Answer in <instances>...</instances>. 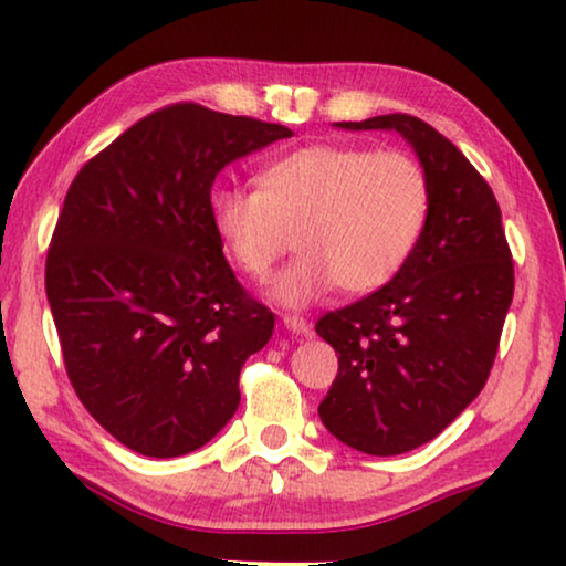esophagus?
<instances>
[{"instance_id": "1", "label": "esophagus", "mask_w": 566, "mask_h": 566, "mask_svg": "<svg viewBox=\"0 0 566 566\" xmlns=\"http://www.w3.org/2000/svg\"><path fill=\"white\" fill-rule=\"evenodd\" d=\"M283 324H285V329L293 332V335H301V337L312 335V324H308V322L304 319V316L285 314V316H283Z\"/></svg>"}]
</instances>
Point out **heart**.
<instances>
[{
    "mask_svg": "<svg viewBox=\"0 0 566 566\" xmlns=\"http://www.w3.org/2000/svg\"><path fill=\"white\" fill-rule=\"evenodd\" d=\"M430 180L405 151L312 144L270 161L260 190L211 192V223L231 262L265 281L293 247L301 258L275 277L270 298L304 308L337 285L363 296L391 283L420 244Z\"/></svg>",
    "mask_w": 566,
    "mask_h": 566,
    "instance_id": "obj_1",
    "label": "heart"
}]
</instances>
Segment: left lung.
Listing matches in <instances>:
<instances>
[{
  "label": "left lung",
  "mask_w": 566,
  "mask_h": 566,
  "mask_svg": "<svg viewBox=\"0 0 566 566\" xmlns=\"http://www.w3.org/2000/svg\"><path fill=\"white\" fill-rule=\"evenodd\" d=\"M345 130H397L430 180V216L401 273L316 322L339 353L319 405L332 436L368 455H399L440 436L484 389L513 301V254L494 192L471 161L415 115Z\"/></svg>",
  "instance_id": "1"
}]
</instances>
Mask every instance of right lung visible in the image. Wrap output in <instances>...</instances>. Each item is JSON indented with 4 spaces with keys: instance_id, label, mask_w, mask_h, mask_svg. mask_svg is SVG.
Returning <instances> with one entry per match:
<instances>
[{
    "instance_id": "right-lung-1",
    "label": "right lung",
    "mask_w": 566,
    "mask_h": 566,
    "mask_svg": "<svg viewBox=\"0 0 566 566\" xmlns=\"http://www.w3.org/2000/svg\"><path fill=\"white\" fill-rule=\"evenodd\" d=\"M293 136L177 103L92 157L64 198L45 296L87 412L130 451L175 459L234 417L239 370L275 316L231 273L211 188L231 161Z\"/></svg>"
}]
</instances>
